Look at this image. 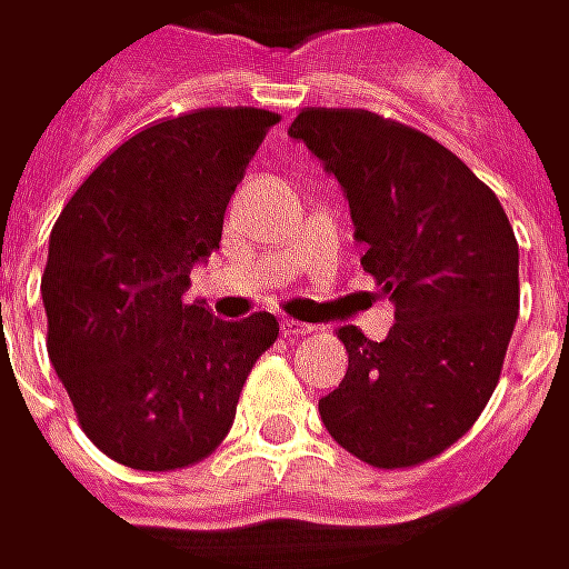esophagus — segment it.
I'll use <instances>...</instances> for the list:
<instances>
[{
    "instance_id": "obj_1",
    "label": "esophagus",
    "mask_w": 569,
    "mask_h": 569,
    "mask_svg": "<svg viewBox=\"0 0 569 569\" xmlns=\"http://www.w3.org/2000/svg\"><path fill=\"white\" fill-rule=\"evenodd\" d=\"M281 332H284L288 339H298V336L313 332V327H310V323H300V320H284V323H281Z\"/></svg>"
}]
</instances>
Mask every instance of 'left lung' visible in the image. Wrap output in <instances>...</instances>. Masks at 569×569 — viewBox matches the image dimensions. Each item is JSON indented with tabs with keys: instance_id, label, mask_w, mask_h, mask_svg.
Masks as SVG:
<instances>
[{
	"instance_id": "8db88e82",
	"label": "left lung",
	"mask_w": 569,
	"mask_h": 569,
	"mask_svg": "<svg viewBox=\"0 0 569 569\" xmlns=\"http://www.w3.org/2000/svg\"><path fill=\"white\" fill-rule=\"evenodd\" d=\"M349 201L361 266L393 300L371 342L342 327L349 368L320 400L329 436L375 468H412L487 407L519 320V242L499 198L439 140L358 108L288 128Z\"/></svg>"
}]
</instances>
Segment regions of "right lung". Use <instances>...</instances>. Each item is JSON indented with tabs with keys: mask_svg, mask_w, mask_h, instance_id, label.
Here are the masks:
<instances>
[{
	"mask_svg": "<svg viewBox=\"0 0 569 569\" xmlns=\"http://www.w3.org/2000/svg\"><path fill=\"white\" fill-rule=\"evenodd\" d=\"M271 124L266 108H201L140 130L50 233L47 352L86 436L128 468L208 458L233 426L246 375L278 339L271 313L220 320L186 300Z\"/></svg>",
	"mask_w": 569,
	"mask_h": 569,
	"instance_id": "add662e5",
	"label": "right lung"
}]
</instances>
